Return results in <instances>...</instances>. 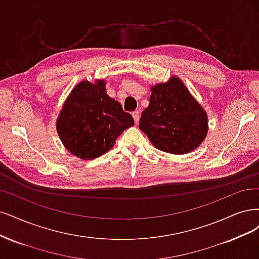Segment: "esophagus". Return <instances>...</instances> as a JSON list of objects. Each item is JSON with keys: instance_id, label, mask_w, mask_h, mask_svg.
<instances>
[{"instance_id": "34e87169", "label": "esophagus", "mask_w": 259, "mask_h": 259, "mask_svg": "<svg viewBox=\"0 0 259 259\" xmlns=\"http://www.w3.org/2000/svg\"><path fill=\"white\" fill-rule=\"evenodd\" d=\"M139 114H140L139 111L132 112V117H133V119H135V122H136V123H139V118H140V115H139Z\"/></svg>"}]
</instances>
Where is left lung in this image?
I'll use <instances>...</instances> for the list:
<instances>
[{
  "label": "left lung",
  "mask_w": 259,
  "mask_h": 259,
  "mask_svg": "<svg viewBox=\"0 0 259 259\" xmlns=\"http://www.w3.org/2000/svg\"><path fill=\"white\" fill-rule=\"evenodd\" d=\"M139 128L160 151L187 154L204 140L207 116L182 80L174 76L152 88Z\"/></svg>",
  "instance_id": "obj_1"
}]
</instances>
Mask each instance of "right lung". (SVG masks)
<instances>
[{"label": "right lung", "instance_id": "1", "mask_svg": "<svg viewBox=\"0 0 259 259\" xmlns=\"http://www.w3.org/2000/svg\"><path fill=\"white\" fill-rule=\"evenodd\" d=\"M133 124L132 116L106 95L103 80L81 81L64 103L57 132L70 153L89 160L110 151L117 137Z\"/></svg>", "mask_w": 259, "mask_h": 259}]
</instances>
